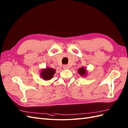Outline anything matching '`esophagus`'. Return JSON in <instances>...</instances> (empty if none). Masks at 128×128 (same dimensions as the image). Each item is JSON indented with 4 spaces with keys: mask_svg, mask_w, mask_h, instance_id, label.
Wrapping results in <instances>:
<instances>
[{
    "mask_svg": "<svg viewBox=\"0 0 128 128\" xmlns=\"http://www.w3.org/2000/svg\"><path fill=\"white\" fill-rule=\"evenodd\" d=\"M63 68L64 69H69V67L68 65H64L63 66Z\"/></svg>",
    "mask_w": 128,
    "mask_h": 128,
    "instance_id": "esophagus-1",
    "label": "esophagus"
}]
</instances>
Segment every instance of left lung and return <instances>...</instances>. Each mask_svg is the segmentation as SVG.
<instances>
[{
	"label": "left lung",
	"mask_w": 128,
	"mask_h": 128,
	"mask_svg": "<svg viewBox=\"0 0 128 128\" xmlns=\"http://www.w3.org/2000/svg\"><path fill=\"white\" fill-rule=\"evenodd\" d=\"M79 74L83 77H86L88 73L86 72V67H80L78 69V71H77Z\"/></svg>",
	"instance_id": "left-lung-1"
}]
</instances>
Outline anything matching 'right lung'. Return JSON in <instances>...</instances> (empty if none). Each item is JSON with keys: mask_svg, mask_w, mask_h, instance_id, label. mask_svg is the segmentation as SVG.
Listing matches in <instances>:
<instances>
[{"mask_svg": "<svg viewBox=\"0 0 128 128\" xmlns=\"http://www.w3.org/2000/svg\"><path fill=\"white\" fill-rule=\"evenodd\" d=\"M56 69L50 67H46L45 69H42L40 71V75L41 78L45 80H51L56 73Z\"/></svg>", "mask_w": 128, "mask_h": 128, "instance_id": "right-lung-1", "label": "right lung"}]
</instances>
